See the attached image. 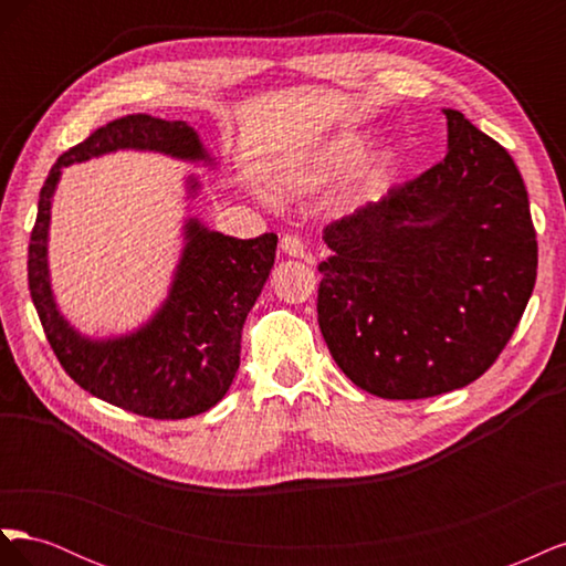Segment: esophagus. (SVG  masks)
Wrapping results in <instances>:
<instances>
[{
	"instance_id": "esophagus-1",
	"label": "esophagus",
	"mask_w": 566,
	"mask_h": 566,
	"mask_svg": "<svg viewBox=\"0 0 566 566\" xmlns=\"http://www.w3.org/2000/svg\"><path fill=\"white\" fill-rule=\"evenodd\" d=\"M281 250L287 254V256H297V260H306V262H314V254L310 252V248H306V243L302 241L300 235H283L281 238Z\"/></svg>"
}]
</instances>
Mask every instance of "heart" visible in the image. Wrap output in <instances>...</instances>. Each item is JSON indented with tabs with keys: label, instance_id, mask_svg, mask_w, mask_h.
Returning <instances> with one entry per match:
<instances>
[{
	"label": "heart",
	"instance_id": "b5f03b06",
	"mask_svg": "<svg viewBox=\"0 0 566 566\" xmlns=\"http://www.w3.org/2000/svg\"><path fill=\"white\" fill-rule=\"evenodd\" d=\"M370 142L366 134L358 132H339L331 139L316 146L302 148L281 158L271 169V184L276 191L285 196H306L321 191L323 186L347 175L358 163L366 158ZM394 172V158L389 150L375 153L364 167L358 169L352 186L347 188V202L358 205L373 191H378L382 181Z\"/></svg>",
	"mask_w": 566,
	"mask_h": 566
}]
</instances>
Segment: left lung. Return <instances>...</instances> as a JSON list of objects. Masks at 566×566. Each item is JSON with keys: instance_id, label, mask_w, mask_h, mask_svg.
Returning <instances> with one entry per match:
<instances>
[{"instance_id": "obj_1", "label": "left lung", "mask_w": 566, "mask_h": 566, "mask_svg": "<svg viewBox=\"0 0 566 566\" xmlns=\"http://www.w3.org/2000/svg\"><path fill=\"white\" fill-rule=\"evenodd\" d=\"M447 158L325 227L318 325L347 378L382 399L474 382L534 293L538 245L510 153L443 108Z\"/></svg>"}]
</instances>
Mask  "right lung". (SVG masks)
Listing matches in <instances>:
<instances>
[{
  "label": "right lung",
  "mask_w": 566,
  "mask_h": 566,
  "mask_svg": "<svg viewBox=\"0 0 566 566\" xmlns=\"http://www.w3.org/2000/svg\"><path fill=\"white\" fill-rule=\"evenodd\" d=\"M115 150H148L184 163L217 165L191 125L146 113L117 117L65 150L40 191L28 248L30 297L51 349L84 391L144 418H191L224 399L235 378L243 323L276 260L279 235L241 241L208 229L196 217L186 219L179 264L156 314L125 335L106 339L82 335L61 314L51 290L46 260L51 202L63 167ZM186 198L200 191L193 175L186 179Z\"/></svg>",
  "instance_id": "obj_1"
}]
</instances>
